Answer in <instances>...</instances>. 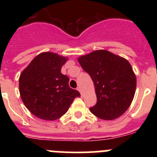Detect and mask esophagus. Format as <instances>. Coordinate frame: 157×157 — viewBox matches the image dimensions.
<instances>
[{
  "label": "esophagus",
  "instance_id": "obj_1",
  "mask_svg": "<svg viewBox=\"0 0 157 157\" xmlns=\"http://www.w3.org/2000/svg\"><path fill=\"white\" fill-rule=\"evenodd\" d=\"M77 90H78V91H79V93H80V94H81V96H82V92L81 88H80V87H78Z\"/></svg>",
  "mask_w": 157,
  "mask_h": 157
}]
</instances>
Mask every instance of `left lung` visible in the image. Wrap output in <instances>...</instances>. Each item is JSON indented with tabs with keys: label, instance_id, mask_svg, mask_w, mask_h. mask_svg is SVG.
<instances>
[{
	"label": "left lung",
	"instance_id": "obj_1",
	"mask_svg": "<svg viewBox=\"0 0 157 157\" xmlns=\"http://www.w3.org/2000/svg\"><path fill=\"white\" fill-rule=\"evenodd\" d=\"M78 62L92 78L97 103L90 108L94 116L105 120L120 117L132 102L136 76L127 59L107 50L82 56Z\"/></svg>",
	"mask_w": 157,
	"mask_h": 157
}]
</instances>
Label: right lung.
I'll list each match as a JSON object with an SVG mask.
<instances>
[{
	"label": "right lung",
	"mask_w": 157,
	"mask_h": 157,
	"mask_svg": "<svg viewBox=\"0 0 157 157\" xmlns=\"http://www.w3.org/2000/svg\"><path fill=\"white\" fill-rule=\"evenodd\" d=\"M67 58L53 52L37 55L19 77L22 101L32 114L55 120L64 115L79 92L69 87V78L60 70Z\"/></svg>",
	"instance_id": "obj_1"
}]
</instances>
